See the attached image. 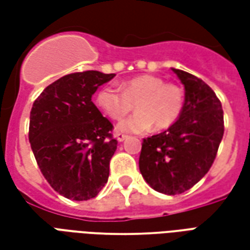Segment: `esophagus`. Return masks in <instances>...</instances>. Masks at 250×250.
<instances>
[{
	"label": "esophagus",
	"mask_w": 250,
	"mask_h": 250,
	"mask_svg": "<svg viewBox=\"0 0 250 250\" xmlns=\"http://www.w3.org/2000/svg\"><path fill=\"white\" fill-rule=\"evenodd\" d=\"M115 138L118 139V142H125V139H127V135H125V134H120V132H116V134H115Z\"/></svg>",
	"instance_id": "34e87169"
}]
</instances>
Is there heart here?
Here are the masks:
<instances>
[{"instance_id":"obj_1","label":"heart","mask_w":250,"mask_h":250,"mask_svg":"<svg viewBox=\"0 0 250 250\" xmlns=\"http://www.w3.org/2000/svg\"><path fill=\"white\" fill-rule=\"evenodd\" d=\"M95 103L105 116L120 120L135 104L138 112L116 125L118 132L143 134L151 130H166L184 112L185 93L175 84H166L162 77L139 75L120 84V89L103 87L95 96Z\"/></svg>"}]
</instances>
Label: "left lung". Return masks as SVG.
<instances>
[{"label": "left lung", "mask_w": 250, "mask_h": 250, "mask_svg": "<svg viewBox=\"0 0 250 250\" xmlns=\"http://www.w3.org/2000/svg\"><path fill=\"white\" fill-rule=\"evenodd\" d=\"M171 69L185 87L184 112L167 130L145 139L139 157L145 181L167 195L204 178L224 136V111L214 91L191 73Z\"/></svg>", "instance_id": "1"}]
</instances>
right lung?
<instances>
[{"mask_svg":"<svg viewBox=\"0 0 250 250\" xmlns=\"http://www.w3.org/2000/svg\"><path fill=\"white\" fill-rule=\"evenodd\" d=\"M114 77L99 71L71 73L48 85L33 103L32 151L49 185L68 199L93 198L108 181L118 142L92 95Z\"/></svg>","mask_w":250,"mask_h":250,"instance_id":"add662e5","label":"right lung"}]
</instances>
